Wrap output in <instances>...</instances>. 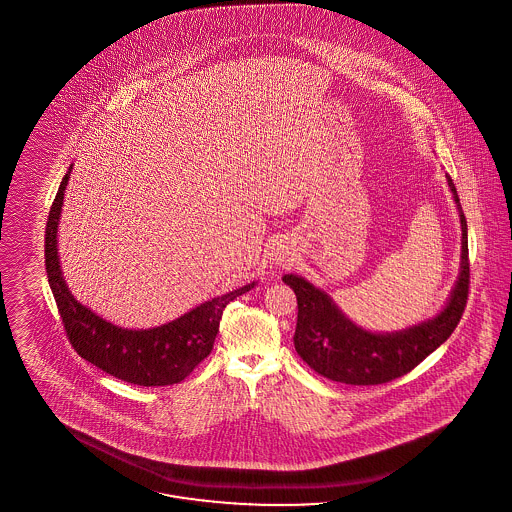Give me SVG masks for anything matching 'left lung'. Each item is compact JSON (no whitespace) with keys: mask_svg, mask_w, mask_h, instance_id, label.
Listing matches in <instances>:
<instances>
[{"mask_svg":"<svg viewBox=\"0 0 512 512\" xmlns=\"http://www.w3.org/2000/svg\"><path fill=\"white\" fill-rule=\"evenodd\" d=\"M453 200L459 209L463 244L461 272L446 308L432 320L396 333H371L352 324L335 307L328 293L305 278L286 274L282 280L297 295V328L293 343L310 369L337 383L381 385L406 375L430 352L440 347L457 328L469 299V240L467 219L459 204L455 184L448 177Z\"/></svg>","mask_w":512,"mask_h":512,"instance_id":"left-lung-1","label":"left lung"}]
</instances>
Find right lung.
Returning <instances> with one entry per match:
<instances>
[{"instance_id": "1", "label": "right lung", "mask_w": 512, "mask_h": 512, "mask_svg": "<svg viewBox=\"0 0 512 512\" xmlns=\"http://www.w3.org/2000/svg\"><path fill=\"white\" fill-rule=\"evenodd\" d=\"M70 171L72 167L62 177L45 226V270L68 341L83 360L125 383L139 387L181 383L213 350L226 305L244 295L255 282L205 301L204 305L158 328L123 329L106 322L78 303L62 278L57 230Z\"/></svg>"}]
</instances>
